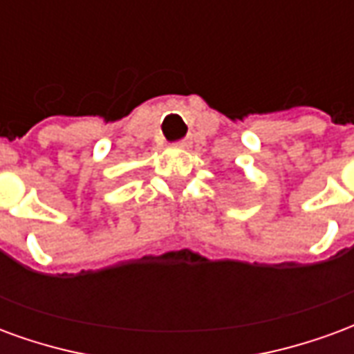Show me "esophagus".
<instances>
[{
  "label": "esophagus",
  "mask_w": 354,
  "mask_h": 354,
  "mask_svg": "<svg viewBox=\"0 0 354 354\" xmlns=\"http://www.w3.org/2000/svg\"><path fill=\"white\" fill-rule=\"evenodd\" d=\"M189 146H192V142H189V140H180V142L176 144V147H182V149H185V147H189Z\"/></svg>",
  "instance_id": "34e87169"
}]
</instances>
